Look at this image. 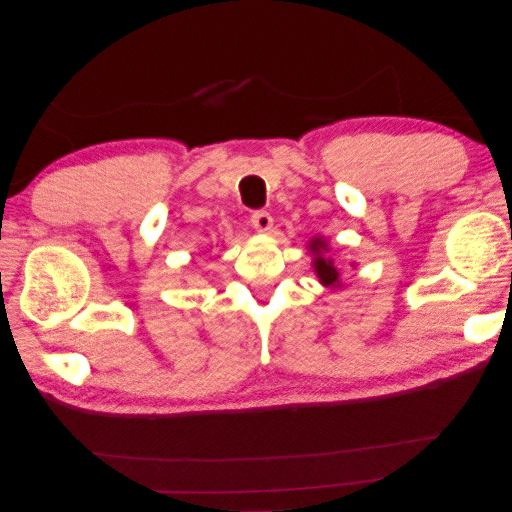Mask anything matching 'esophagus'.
<instances>
[{"mask_svg":"<svg viewBox=\"0 0 512 512\" xmlns=\"http://www.w3.org/2000/svg\"><path fill=\"white\" fill-rule=\"evenodd\" d=\"M251 224H254L256 231H270L272 229V215L267 211H254L251 213Z\"/></svg>","mask_w":512,"mask_h":512,"instance_id":"obj_1","label":"esophagus"}]
</instances>
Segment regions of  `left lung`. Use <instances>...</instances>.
Returning <instances> with one entry per match:
<instances>
[{
    "label": "left lung",
    "instance_id": "left-lung-1",
    "mask_svg": "<svg viewBox=\"0 0 512 512\" xmlns=\"http://www.w3.org/2000/svg\"><path fill=\"white\" fill-rule=\"evenodd\" d=\"M310 249L315 251L317 254V258H315V272H317V276H319V281L321 283H326V285H335L337 281H339V272H337V267L333 265V261H326L324 256H321V249H326V242L324 240H312L310 242Z\"/></svg>",
    "mask_w": 512,
    "mask_h": 512
}]
</instances>
